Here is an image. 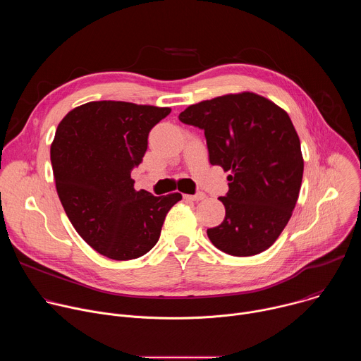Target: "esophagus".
Here are the masks:
<instances>
[{"instance_id": "1", "label": "esophagus", "mask_w": 361, "mask_h": 361, "mask_svg": "<svg viewBox=\"0 0 361 361\" xmlns=\"http://www.w3.org/2000/svg\"><path fill=\"white\" fill-rule=\"evenodd\" d=\"M184 198H187V200H191V201H200V200H204L205 198V194L204 192H201V191H198V192H195V194H185L184 195Z\"/></svg>"}]
</instances>
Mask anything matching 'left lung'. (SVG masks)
Listing matches in <instances>:
<instances>
[{
	"label": "left lung",
	"instance_id": "1",
	"mask_svg": "<svg viewBox=\"0 0 361 361\" xmlns=\"http://www.w3.org/2000/svg\"><path fill=\"white\" fill-rule=\"evenodd\" d=\"M180 121L204 130L213 166L230 171L219 200L226 217L209 228L221 251L248 257L274 244L298 198L304 161L288 114L254 92L227 94L185 109Z\"/></svg>",
	"mask_w": 361,
	"mask_h": 361
}]
</instances>
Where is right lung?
<instances>
[{"label": "right lung", "instance_id": "add662e5", "mask_svg": "<svg viewBox=\"0 0 361 361\" xmlns=\"http://www.w3.org/2000/svg\"><path fill=\"white\" fill-rule=\"evenodd\" d=\"M171 109L124 101H91L70 111L51 144V164L67 217L99 254L133 260L157 244L180 192L134 190L151 128Z\"/></svg>", "mask_w": 361, "mask_h": 361}]
</instances>
